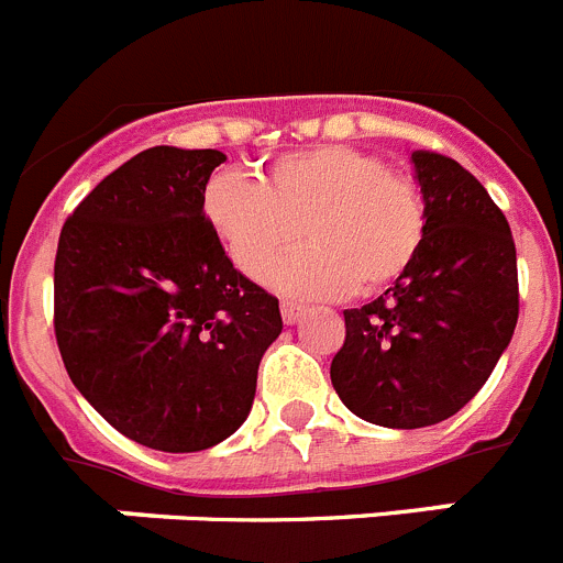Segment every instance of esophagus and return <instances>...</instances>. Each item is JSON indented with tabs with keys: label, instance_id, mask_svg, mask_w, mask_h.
Segmentation results:
<instances>
[{
	"label": "esophagus",
	"instance_id": "obj_1",
	"mask_svg": "<svg viewBox=\"0 0 563 563\" xmlns=\"http://www.w3.org/2000/svg\"><path fill=\"white\" fill-rule=\"evenodd\" d=\"M301 316H305V307L296 305V301H282V318H285V324H296Z\"/></svg>",
	"mask_w": 563,
	"mask_h": 563
}]
</instances>
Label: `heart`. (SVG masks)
Returning a JSON list of instances; mask_svg holds the SVG:
<instances>
[{"instance_id": "obj_1", "label": "heart", "mask_w": 563, "mask_h": 563, "mask_svg": "<svg viewBox=\"0 0 563 563\" xmlns=\"http://www.w3.org/2000/svg\"><path fill=\"white\" fill-rule=\"evenodd\" d=\"M202 206L247 278L265 276L305 233L310 245L273 271V282L298 296L389 290L411 271L429 233L420 183L352 146L285 154L267 166L262 183L217 174Z\"/></svg>"}]
</instances>
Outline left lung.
<instances>
[{"mask_svg":"<svg viewBox=\"0 0 563 563\" xmlns=\"http://www.w3.org/2000/svg\"><path fill=\"white\" fill-rule=\"evenodd\" d=\"M429 233L411 271L361 310L330 377L343 406L386 429L449 420L494 372L519 321L514 233L474 174L434 152L411 154Z\"/></svg>","mask_w":563,"mask_h":563,"instance_id":"8db88e82","label":"left lung"}]
</instances>
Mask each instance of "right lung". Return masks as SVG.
Listing matches in <instances>:
<instances>
[{
	"mask_svg": "<svg viewBox=\"0 0 563 563\" xmlns=\"http://www.w3.org/2000/svg\"><path fill=\"white\" fill-rule=\"evenodd\" d=\"M217 148L154 146L67 217L53 330L69 380L129 440L206 451L245 422L278 298L253 285L208 225Z\"/></svg>",
	"mask_w": 563,
	"mask_h": 563,
	"instance_id": "obj_1",
	"label": "right lung"
}]
</instances>
